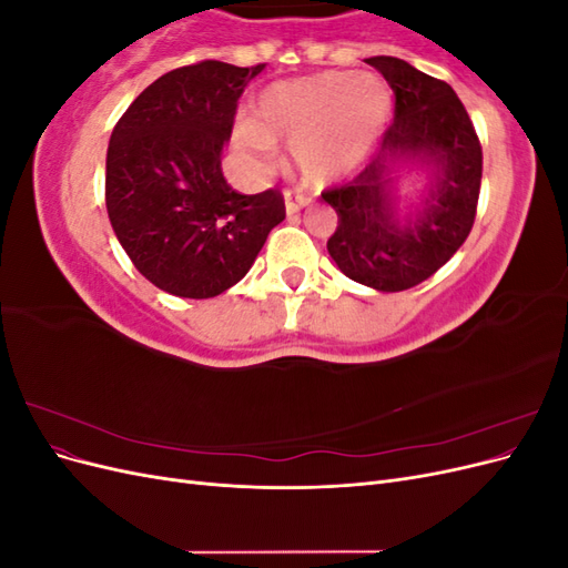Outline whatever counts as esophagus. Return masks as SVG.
<instances>
[{
    "mask_svg": "<svg viewBox=\"0 0 568 568\" xmlns=\"http://www.w3.org/2000/svg\"><path fill=\"white\" fill-rule=\"evenodd\" d=\"M284 196H286V215H291V217H294L301 209H305V205L313 203V199L305 196V194H296L294 196L291 192H286Z\"/></svg>",
    "mask_w": 568,
    "mask_h": 568,
    "instance_id": "34e87169",
    "label": "esophagus"
}]
</instances>
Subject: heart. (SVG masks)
Listing matches in <instances>:
<instances>
[{"label": "heart", "instance_id": "obj_1", "mask_svg": "<svg viewBox=\"0 0 568 568\" xmlns=\"http://www.w3.org/2000/svg\"><path fill=\"white\" fill-rule=\"evenodd\" d=\"M257 125H236V142L270 168L277 159L272 140L296 146L303 175L332 182L365 159L388 115V92L374 75L320 73L274 82L257 97Z\"/></svg>", "mask_w": 568, "mask_h": 568}]
</instances>
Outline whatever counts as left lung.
<instances>
[{"label":"left lung","instance_id":"obj_1","mask_svg":"<svg viewBox=\"0 0 568 568\" xmlns=\"http://www.w3.org/2000/svg\"><path fill=\"white\" fill-rule=\"evenodd\" d=\"M367 63L390 84L393 123L363 173L322 192L338 215L326 248L346 277L393 294L432 277L467 242L484 153L448 82L395 57H372ZM400 162H419L433 173L420 205L405 219L394 194V165Z\"/></svg>","mask_w":568,"mask_h":568}]
</instances>
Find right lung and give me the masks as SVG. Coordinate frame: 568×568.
I'll return each instance as SVG.
<instances>
[{"mask_svg":"<svg viewBox=\"0 0 568 568\" xmlns=\"http://www.w3.org/2000/svg\"><path fill=\"white\" fill-rule=\"evenodd\" d=\"M265 68L182 65L136 97L113 128L106 211L144 277L180 298H213L246 277L284 220L277 189L239 194L222 178L239 97Z\"/></svg>","mask_w":568,"mask_h":568,"instance_id":"1","label":"right lung"}]
</instances>
